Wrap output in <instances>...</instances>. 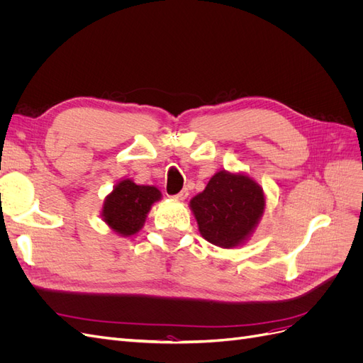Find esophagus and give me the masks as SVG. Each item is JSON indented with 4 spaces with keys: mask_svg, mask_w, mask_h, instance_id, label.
<instances>
[{
    "mask_svg": "<svg viewBox=\"0 0 363 363\" xmlns=\"http://www.w3.org/2000/svg\"><path fill=\"white\" fill-rule=\"evenodd\" d=\"M188 195H189V192H188V189H182L179 194H175V195H172V199H175V200H186L188 199Z\"/></svg>",
    "mask_w": 363,
    "mask_h": 363,
    "instance_id": "34e87169",
    "label": "esophagus"
}]
</instances>
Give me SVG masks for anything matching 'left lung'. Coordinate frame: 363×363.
Listing matches in <instances>:
<instances>
[{
	"instance_id": "obj_1",
	"label": "left lung",
	"mask_w": 363,
	"mask_h": 363,
	"mask_svg": "<svg viewBox=\"0 0 363 363\" xmlns=\"http://www.w3.org/2000/svg\"><path fill=\"white\" fill-rule=\"evenodd\" d=\"M263 206V192L256 182L227 171L215 174L191 201L203 238L223 248L242 242L257 224Z\"/></svg>"
}]
</instances>
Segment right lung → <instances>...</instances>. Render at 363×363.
<instances>
[{
	"mask_svg": "<svg viewBox=\"0 0 363 363\" xmlns=\"http://www.w3.org/2000/svg\"><path fill=\"white\" fill-rule=\"evenodd\" d=\"M159 199L160 191L152 186H139L131 180L121 182L104 201V221L119 235H135L144 225L151 204Z\"/></svg>",
	"mask_w": 363,
	"mask_h": 363,
	"instance_id": "right-lung-1",
	"label": "right lung"
}]
</instances>
